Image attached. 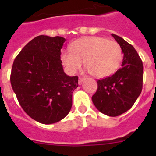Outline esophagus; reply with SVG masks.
Segmentation results:
<instances>
[{
	"mask_svg": "<svg viewBox=\"0 0 156 156\" xmlns=\"http://www.w3.org/2000/svg\"><path fill=\"white\" fill-rule=\"evenodd\" d=\"M84 80H85L84 77H79V82H78V83H79V85L82 84L83 81Z\"/></svg>",
	"mask_w": 156,
	"mask_h": 156,
	"instance_id": "esophagus-1",
	"label": "esophagus"
}]
</instances>
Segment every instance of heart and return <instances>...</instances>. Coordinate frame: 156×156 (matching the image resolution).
<instances>
[{"instance_id": "1", "label": "heart", "mask_w": 156, "mask_h": 156, "mask_svg": "<svg viewBox=\"0 0 156 156\" xmlns=\"http://www.w3.org/2000/svg\"><path fill=\"white\" fill-rule=\"evenodd\" d=\"M122 58L121 47L114 41L100 37L80 39L62 53L61 60L70 73H75L84 62L87 70L98 78L113 74Z\"/></svg>"}]
</instances>
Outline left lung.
Masks as SVG:
<instances>
[{"label": "left lung", "mask_w": 156, "mask_h": 156, "mask_svg": "<svg viewBox=\"0 0 156 156\" xmlns=\"http://www.w3.org/2000/svg\"><path fill=\"white\" fill-rule=\"evenodd\" d=\"M123 54L121 68L111 76L98 80V90L92 101L98 111L117 116L131 108L142 90L143 64L133 46L112 34Z\"/></svg>", "instance_id": "1"}]
</instances>
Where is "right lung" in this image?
Returning <instances> with one entry per match:
<instances>
[{
    "label": "right lung",
    "mask_w": 156,
    "mask_h": 156,
    "mask_svg": "<svg viewBox=\"0 0 156 156\" xmlns=\"http://www.w3.org/2000/svg\"><path fill=\"white\" fill-rule=\"evenodd\" d=\"M64 37L41 35L30 41L16 58L11 84L19 104L32 119L51 124L68 115L78 76L65 73L61 61Z\"/></svg>",
    "instance_id": "add662e5"
}]
</instances>
